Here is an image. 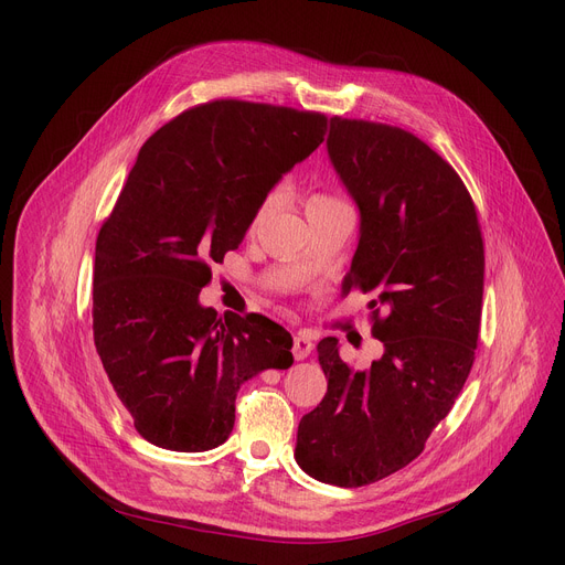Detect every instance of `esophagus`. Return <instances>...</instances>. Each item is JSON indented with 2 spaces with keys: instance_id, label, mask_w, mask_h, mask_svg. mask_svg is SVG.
Wrapping results in <instances>:
<instances>
[{
  "instance_id": "34e87169",
  "label": "esophagus",
  "mask_w": 565,
  "mask_h": 565,
  "mask_svg": "<svg viewBox=\"0 0 565 565\" xmlns=\"http://www.w3.org/2000/svg\"><path fill=\"white\" fill-rule=\"evenodd\" d=\"M311 350H313V339H311L309 332H298L292 337V358L295 360H298V362L307 360Z\"/></svg>"
}]
</instances>
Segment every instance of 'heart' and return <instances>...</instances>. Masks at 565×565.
<instances>
[{"label": "heart", "instance_id": "heart-1", "mask_svg": "<svg viewBox=\"0 0 565 565\" xmlns=\"http://www.w3.org/2000/svg\"><path fill=\"white\" fill-rule=\"evenodd\" d=\"M332 201H337V199H332V196H324V194H316V196H311V201H309V207H311V205H320V203H332ZM267 205H270V199H267V201L260 205L258 215H263V213L267 211Z\"/></svg>", "mask_w": 565, "mask_h": 565}]
</instances>
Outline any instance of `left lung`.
I'll use <instances>...</instances> for the list:
<instances>
[{
    "label": "left lung",
    "instance_id": "8db88e82",
    "mask_svg": "<svg viewBox=\"0 0 565 565\" xmlns=\"http://www.w3.org/2000/svg\"><path fill=\"white\" fill-rule=\"evenodd\" d=\"M328 158L360 211L343 292L362 288L382 358L352 371L337 337L318 343L328 394L298 426L311 479L360 488L424 451L473 364L483 302L477 207L451 164L414 135L334 116Z\"/></svg>",
    "mask_w": 565,
    "mask_h": 565
}]
</instances>
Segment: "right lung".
<instances>
[{"mask_svg":"<svg viewBox=\"0 0 565 565\" xmlns=\"http://www.w3.org/2000/svg\"><path fill=\"white\" fill-rule=\"evenodd\" d=\"M313 111L215 100L146 139L96 241L94 341L137 433L167 451L224 444L235 396L292 364L270 318L199 302L207 263L241 247L265 196L322 141Z\"/></svg>","mask_w":565,"mask_h":565,"instance_id":"obj_1","label":"right lung"}]
</instances>
